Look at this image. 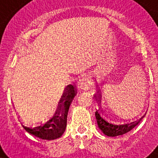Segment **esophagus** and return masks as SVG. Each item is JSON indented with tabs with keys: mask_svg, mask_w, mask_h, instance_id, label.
<instances>
[{
	"mask_svg": "<svg viewBox=\"0 0 158 158\" xmlns=\"http://www.w3.org/2000/svg\"><path fill=\"white\" fill-rule=\"evenodd\" d=\"M78 88L82 90H88L89 89V81L86 77H82L78 80Z\"/></svg>",
	"mask_w": 158,
	"mask_h": 158,
	"instance_id": "1",
	"label": "esophagus"
}]
</instances>
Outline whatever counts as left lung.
I'll list each match as a JSON object with an SVG mask.
<instances>
[{"mask_svg": "<svg viewBox=\"0 0 158 158\" xmlns=\"http://www.w3.org/2000/svg\"><path fill=\"white\" fill-rule=\"evenodd\" d=\"M110 111H108L109 114H105L106 111L98 109L95 113L98 127L104 135L109 137H115L127 133L135 128L144 117L141 109L121 111L114 109L112 111L111 109Z\"/></svg>", "mask_w": 158, "mask_h": 158, "instance_id": "8db88e82", "label": "left lung"}]
</instances>
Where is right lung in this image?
Segmentation results:
<instances>
[{
	"instance_id": "add662e5",
	"label": "right lung",
	"mask_w": 158,
	"mask_h": 158,
	"mask_svg": "<svg viewBox=\"0 0 158 158\" xmlns=\"http://www.w3.org/2000/svg\"><path fill=\"white\" fill-rule=\"evenodd\" d=\"M76 93V88L73 85H67L52 114L47 116L41 125L23 127L27 131L41 139L54 140L60 138L66 130L68 111Z\"/></svg>"
}]
</instances>
